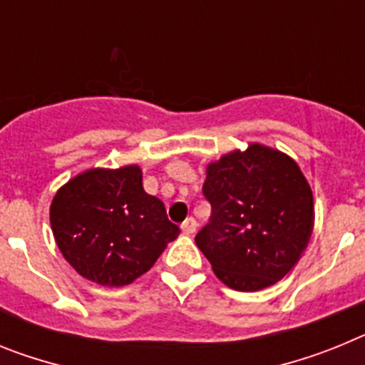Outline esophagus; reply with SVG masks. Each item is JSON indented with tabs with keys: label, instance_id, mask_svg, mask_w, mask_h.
Returning <instances> with one entry per match:
<instances>
[{
	"label": "esophagus",
	"instance_id": "obj_1",
	"mask_svg": "<svg viewBox=\"0 0 365 365\" xmlns=\"http://www.w3.org/2000/svg\"><path fill=\"white\" fill-rule=\"evenodd\" d=\"M180 228H182V232H185V234H188V235L193 234V232L197 230V221H195L193 217H188L185 222H182V225H180Z\"/></svg>",
	"mask_w": 365,
	"mask_h": 365
}]
</instances>
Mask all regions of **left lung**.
Segmentation results:
<instances>
[{"instance_id":"left-lung-1","label":"left lung","mask_w":365,"mask_h":365,"mask_svg":"<svg viewBox=\"0 0 365 365\" xmlns=\"http://www.w3.org/2000/svg\"><path fill=\"white\" fill-rule=\"evenodd\" d=\"M202 193L212 217L195 243L225 285L254 292L291 272L314 228L312 190L294 159L248 144L206 166Z\"/></svg>"}]
</instances>
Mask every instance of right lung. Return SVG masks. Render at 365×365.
I'll return each mask as SVG.
<instances>
[{
  "instance_id": "right-lung-1",
  "label": "right lung",
  "mask_w": 365,
  "mask_h": 365,
  "mask_svg": "<svg viewBox=\"0 0 365 365\" xmlns=\"http://www.w3.org/2000/svg\"><path fill=\"white\" fill-rule=\"evenodd\" d=\"M49 215L66 261L102 287L133 283L180 234L164 202L144 192L137 164L78 173L58 190Z\"/></svg>"
}]
</instances>
